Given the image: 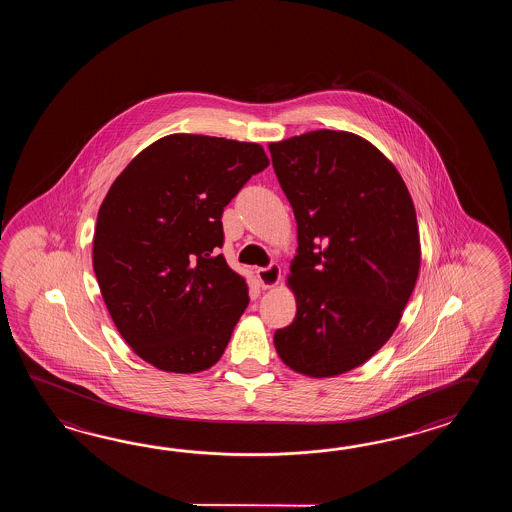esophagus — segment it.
I'll list each match as a JSON object with an SVG mask.
<instances>
[{
    "mask_svg": "<svg viewBox=\"0 0 512 512\" xmlns=\"http://www.w3.org/2000/svg\"><path fill=\"white\" fill-rule=\"evenodd\" d=\"M256 276L260 280L261 287L269 289V287H274L276 283L280 282V267H278V263H271L269 267L256 269Z\"/></svg>",
    "mask_w": 512,
    "mask_h": 512,
    "instance_id": "34e87169",
    "label": "esophagus"
}]
</instances>
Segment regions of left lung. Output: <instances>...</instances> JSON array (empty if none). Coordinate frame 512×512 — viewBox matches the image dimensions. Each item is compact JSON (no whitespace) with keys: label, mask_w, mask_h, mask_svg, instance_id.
Instances as JSON below:
<instances>
[{"label":"left lung","mask_w":512,"mask_h":512,"mask_svg":"<svg viewBox=\"0 0 512 512\" xmlns=\"http://www.w3.org/2000/svg\"><path fill=\"white\" fill-rule=\"evenodd\" d=\"M269 152L298 225L296 316L274 346L291 370L340 375L388 342L414 291V203L395 166L348 131H311Z\"/></svg>","instance_id":"1"}]
</instances>
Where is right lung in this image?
<instances>
[{"label": "right lung", "instance_id": "1", "mask_svg": "<svg viewBox=\"0 0 512 512\" xmlns=\"http://www.w3.org/2000/svg\"><path fill=\"white\" fill-rule=\"evenodd\" d=\"M269 166L260 144L168 135L131 161L100 205L93 269L122 338L155 368L214 366L249 305L219 254L223 208Z\"/></svg>", "mask_w": 512, "mask_h": 512}]
</instances>
